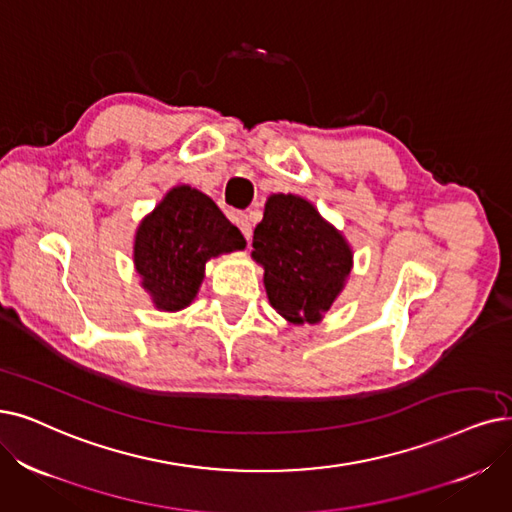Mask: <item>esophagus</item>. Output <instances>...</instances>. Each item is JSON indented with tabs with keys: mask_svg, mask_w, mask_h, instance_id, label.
I'll return each mask as SVG.
<instances>
[{
	"mask_svg": "<svg viewBox=\"0 0 512 512\" xmlns=\"http://www.w3.org/2000/svg\"><path fill=\"white\" fill-rule=\"evenodd\" d=\"M235 224L239 227V231L243 233V237L250 241V237H252V224H250L248 214H237V216H235Z\"/></svg>",
	"mask_w": 512,
	"mask_h": 512,
	"instance_id": "34e87169",
	"label": "esophagus"
}]
</instances>
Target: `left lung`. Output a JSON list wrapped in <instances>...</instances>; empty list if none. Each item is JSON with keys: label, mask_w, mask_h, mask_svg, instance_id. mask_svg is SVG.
<instances>
[{"label": "left lung", "mask_w": 512, "mask_h": 512, "mask_svg": "<svg viewBox=\"0 0 512 512\" xmlns=\"http://www.w3.org/2000/svg\"><path fill=\"white\" fill-rule=\"evenodd\" d=\"M252 248L269 302L290 325L319 323L353 271L342 231L294 193L269 195Z\"/></svg>", "instance_id": "1"}]
</instances>
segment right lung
<instances>
[{"instance_id":"obj_1","label":"right lung","mask_w":512,"mask_h":512,"mask_svg":"<svg viewBox=\"0 0 512 512\" xmlns=\"http://www.w3.org/2000/svg\"><path fill=\"white\" fill-rule=\"evenodd\" d=\"M245 250V239L216 203L189 185H176L140 220L134 267L157 311L176 313L197 298L206 264Z\"/></svg>"}]
</instances>
